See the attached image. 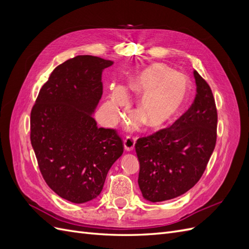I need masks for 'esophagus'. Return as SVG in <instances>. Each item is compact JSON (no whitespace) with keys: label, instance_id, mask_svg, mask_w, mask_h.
Returning a JSON list of instances; mask_svg holds the SVG:
<instances>
[{"label":"esophagus","instance_id":"esophagus-1","mask_svg":"<svg viewBox=\"0 0 249 249\" xmlns=\"http://www.w3.org/2000/svg\"><path fill=\"white\" fill-rule=\"evenodd\" d=\"M124 146L126 152H131L135 147V138L133 136H126L124 141Z\"/></svg>","mask_w":249,"mask_h":249}]
</instances>
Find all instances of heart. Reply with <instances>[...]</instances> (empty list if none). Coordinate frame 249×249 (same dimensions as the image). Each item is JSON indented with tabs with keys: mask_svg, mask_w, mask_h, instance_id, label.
I'll return each instance as SVG.
<instances>
[{
	"mask_svg": "<svg viewBox=\"0 0 249 249\" xmlns=\"http://www.w3.org/2000/svg\"><path fill=\"white\" fill-rule=\"evenodd\" d=\"M189 92L190 82L187 76L157 63L130 77L127 84L113 94L111 105L114 109L126 106L129 99L125 93L141 95L137 102L140 116L133 118V124L142 119L149 129H160L183 109Z\"/></svg>",
	"mask_w": 249,
	"mask_h": 249,
	"instance_id": "1",
	"label": "heart"
}]
</instances>
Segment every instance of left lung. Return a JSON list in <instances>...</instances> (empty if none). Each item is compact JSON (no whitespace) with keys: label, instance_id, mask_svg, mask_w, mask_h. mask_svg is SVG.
I'll use <instances>...</instances> for the list:
<instances>
[{"label":"left lung","instance_id":"obj_1","mask_svg":"<svg viewBox=\"0 0 249 249\" xmlns=\"http://www.w3.org/2000/svg\"><path fill=\"white\" fill-rule=\"evenodd\" d=\"M196 95L191 107L171 126L139 138L138 184L144 199L176 198L196 184L216 144L217 110L208 83L194 71Z\"/></svg>","mask_w":249,"mask_h":249}]
</instances>
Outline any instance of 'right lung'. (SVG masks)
Returning a JSON list of instances; mask_svg holds the SVG:
<instances>
[{
	"label": "right lung",
	"mask_w": 249,
	"mask_h": 249,
	"mask_svg": "<svg viewBox=\"0 0 249 249\" xmlns=\"http://www.w3.org/2000/svg\"><path fill=\"white\" fill-rule=\"evenodd\" d=\"M113 61L90 55L53 71L31 111V144L41 175L60 197L74 203L96 198L109 169L124 153L115 130L97 127L102 73Z\"/></svg>",
	"instance_id": "obj_1"
}]
</instances>
